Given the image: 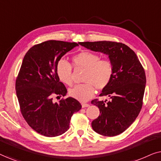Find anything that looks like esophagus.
I'll use <instances>...</instances> for the list:
<instances>
[{
	"label": "esophagus",
	"instance_id": "esophagus-1",
	"mask_svg": "<svg viewBox=\"0 0 161 161\" xmlns=\"http://www.w3.org/2000/svg\"><path fill=\"white\" fill-rule=\"evenodd\" d=\"M81 105H82V108H87V107L89 106V104H88V103H81Z\"/></svg>",
	"mask_w": 161,
	"mask_h": 161
}]
</instances>
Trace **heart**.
Segmentation results:
<instances>
[{
    "label": "heart",
    "mask_w": 161,
    "mask_h": 161,
    "mask_svg": "<svg viewBox=\"0 0 161 161\" xmlns=\"http://www.w3.org/2000/svg\"><path fill=\"white\" fill-rule=\"evenodd\" d=\"M75 67L86 69L83 77L84 83L78 84L69 90L72 97L81 102L89 100L95 94V87L99 90L105 89L113 76V65L109 60L101 59L98 54L89 51H82L72 57ZM56 74L61 82L67 86L73 83L72 67L64 59L56 64Z\"/></svg>",
    "instance_id": "1"
}]
</instances>
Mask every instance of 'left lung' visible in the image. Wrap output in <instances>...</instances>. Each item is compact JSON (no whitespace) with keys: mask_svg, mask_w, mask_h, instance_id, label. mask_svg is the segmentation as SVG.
Wrapping results in <instances>:
<instances>
[{"mask_svg":"<svg viewBox=\"0 0 161 161\" xmlns=\"http://www.w3.org/2000/svg\"><path fill=\"white\" fill-rule=\"evenodd\" d=\"M83 47L108 56L113 65V76L100 96L110 100L92 101L100 109V116L92 121L96 133L115 136L130 126L142 107L146 75L142 65L133 50L125 44L115 42H79Z\"/></svg>","mask_w":161,"mask_h":161,"instance_id":"1","label":"left lung"}]
</instances>
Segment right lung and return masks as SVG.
<instances>
[{
	"instance_id": "1",
	"label": "right lung",
	"mask_w": 161,
	"mask_h": 161,
	"mask_svg": "<svg viewBox=\"0 0 161 161\" xmlns=\"http://www.w3.org/2000/svg\"><path fill=\"white\" fill-rule=\"evenodd\" d=\"M78 43L49 40L33 46L24 56L15 89L22 115L33 130L47 137L62 135L69 128L74 113L80 103L71 97L58 103L53 94L64 97L65 86L59 81L56 64Z\"/></svg>"
}]
</instances>
